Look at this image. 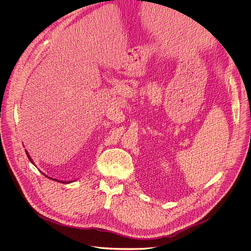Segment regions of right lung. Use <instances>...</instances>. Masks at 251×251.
<instances>
[{
  "label": "right lung",
  "mask_w": 251,
  "mask_h": 251,
  "mask_svg": "<svg viewBox=\"0 0 251 251\" xmlns=\"http://www.w3.org/2000/svg\"><path fill=\"white\" fill-rule=\"evenodd\" d=\"M25 154H26V156H27V158H28V160L30 161V163L31 164H33V161L31 160V158L29 157V155H28V153H27V151L25 150ZM34 165V164H33ZM43 173V172H42ZM44 174V173H43ZM45 175V174H44ZM46 176H48L47 175H45ZM49 178H50V180H53V181H56V182H59V183H62V184H69V183H73V182H75V181H59V180H56V178H52V177H50V176H48Z\"/></svg>",
  "instance_id": "1"
}]
</instances>
